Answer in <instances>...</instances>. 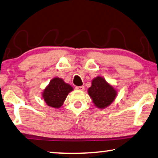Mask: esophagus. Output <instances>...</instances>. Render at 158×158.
Instances as JSON below:
<instances>
[{
    "label": "esophagus",
    "mask_w": 158,
    "mask_h": 158,
    "mask_svg": "<svg viewBox=\"0 0 158 158\" xmlns=\"http://www.w3.org/2000/svg\"><path fill=\"white\" fill-rule=\"evenodd\" d=\"M76 89L79 90V91H84V86H76Z\"/></svg>",
    "instance_id": "34e87169"
}]
</instances>
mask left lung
Masks as SVG:
<instances>
[{
    "instance_id": "obj_1",
    "label": "left lung",
    "mask_w": 158,
    "mask_h": 158,
    "mask_svg": "<svg viewBox=\"0 0 158 158\" xmlns=\"http://www.w3.org/2000/svg\"><path fill=\"white\" fill-rule=\"evenodd\" d=\"M88 94L93 103L98 108L104 109L110 105L117 96V91L102 77L92 80V86L89 88Z\"/></svg>"
}]
</instances>
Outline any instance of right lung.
<instances>
[{"mask_svg": "<svg viewBox=\"0 0 158 158\" xmlns=\"http://www.w3.org/2000/svg\"><path fill=\"white\" fill-rule=\"evenodd\" d=\"M73 87L65 83L62 79L56 78L51 80L50 83L43 92L42 96L47 105L54 108H59Z\"/></svg>", "mask_w": 158, "mask_h": 158, "instance_id": "right-lung-1", "label": "right lung"}]
</instances>
